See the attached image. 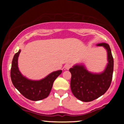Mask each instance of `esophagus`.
Masks as SVG:
<instances>
[{
	"label": "esophagus",
	"instance_id": "34e87169",
	"mask_svg": "<svg viewBox=\"0 0 124 124\" xmlns=\"http://www.w3.org/2000/svg\"><path fill=\"white\" fill-rule=\"evenodd\" d=\"M71 66H72V65H71L70 64H69V63H66V65H65V69H67V70H69V69L71 68Z\"/></svg>",
	"mask_w": 124,
	"mask_h": 124
}]
</instances>
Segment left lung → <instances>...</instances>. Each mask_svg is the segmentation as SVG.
<instances>
[{
	"instance_id": "left-lung-1",
	"label": "left lung",
	"mask_w": 124,
	"mask_h": 124,
	"mask_svg": "<svg viewBox=\"0 0 124 124\" xmlns=\"http://www.w3.org/2000/svg\"><path fill=\"white\" fill-rule=\"evenodd\" d=\"M107 52L108 63L100 73H93L86 69L83 65H76L69 69L72 75L70 88L78 99L84 102L92 101L103 95L110 86L114 69V59L108 44L100 43Z\"/></svg>"
}]
</instances>
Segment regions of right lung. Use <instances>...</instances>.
I'll return each instance as SVG.
<instances>
[{
    "mask_svg": "<svg viewBox=\"0 0 124 124\" xmlns=\"http://www.w3.org/2000/svg\"><path fill=\"white\" fill-rule=\"evenodd\" d=\"M20 49L15 54L12 61L10 76L13 85L23 96L32 101H39L45 99L50 93L54 82L62 71H55L39 80H32L23 76L18 68V57Z\"/></svg>",
    "mask_w": 124,
    "mask_h": 124,
    "instance_id": "right-lung-1",
    "label": "right lung"
}]
</instances>
